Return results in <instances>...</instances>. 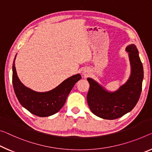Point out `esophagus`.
I'll list each match as a JSON object with an SVG mask.
<instances>
[{"label":"esophagus","instance_id":"34e87169","mask_svg":"<svg viewBox=\"0 0 152 152\" xmlns=\"http://www.w3.org/2000/svg\"><path fill=\"white\" fill-rule=\"evenodd\" d=\"M83 74L84 75H85V76H86V75H87V73H86V72H83Z\"/></svg>","mask_w":152,"mask_h":152}]
</instances>
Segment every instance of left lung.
I'll return each mask as SVG.
<instances>
[{"label": "left lung", "instance_id": "obj_1", "mask_svg": "<svg viewBox=\"0 0 152 152\" xmlns=\"http://www.w3.org/2000/svg\"><path fill=\"white\" fill-rule=\"evenodd\" d=\"M131 75L126 83L115 92H109L91 78H88L90 89L87 101L91 111L99 118L114 120L128 113L136 105L140 98L143 79V64L134 44L128 45Z\"/></svg>", "mask_w": 152, "mask_h": 152}]
</instances>
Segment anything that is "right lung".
<instances>
[{"label": "right lung", "instance_id": "1", "mask_svg": "<svg viewBox=\"0 0 152 152\" xmlns=\"http://www.w3.org/2000/svg\"><path fill=\"white\" fill-rule=\"evenodd\" d=\"M15 57L13 63L12 83L20 103L30 113L39 117L50 116L56 113L64 104L75 84L81 79L80 74L68 78L49 92H34L23 85L18 78L15 66Z\"/></svg>", "mask_w": 152, "mask_h": 152}]
</instances>
